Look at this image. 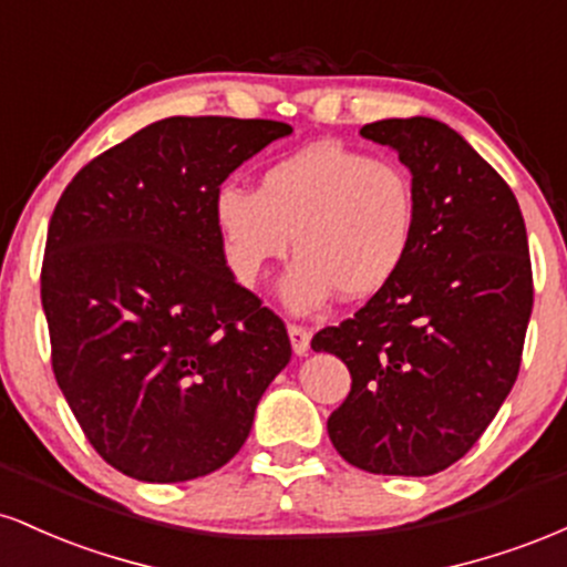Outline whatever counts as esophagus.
<instances>
[{
  "mask_svg": "<svg viewBox=\"0 0 567 567\" xmlns=\"http://www.w3.org/2000/svg\"><path fill=\"white\" fill-rule=\"evenodd\" d=\"M288 333H290V341H292V351H296V354H306V351H309L311 330L306 328V324L290 322L288 324Z\"/></svg>",
  "mask_w": 567,
  "mask_h": 567,
  "instance_id": "esophagus-1",
  "label": "esophagus"
}]
</instances>
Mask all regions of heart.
<instances>
[{
	"label": "heart",
	"mask_w": 567,
	"mask_h": 567,
	"mask_svg": "<svg viewBox=\"0 0 567 567\" xmlns=\"http://www.w3.org/2000/svg\"><path fill=\"white\" fill-rule=\"evenodd\" d=\"M226 258L256 285L290 250L298 264L282 285L290 309L311 311L341 296L365 301L400 275L415 239V184L400 162L341 143H311L275 162L258 192L226 184L216 194Z\"/></svg>",
	"instance_id": "b5f03b06"
}]
</instances>
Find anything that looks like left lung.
<instances>
[{
  "mask_svg": "<svg viewBox=\"0 0 567 567\" xmlns=\"http://www.w3.org/2000/svg\"><path fill=\"white\" fill-rule=\"evenodd\" d=\"M415 184V239L400 275L311 349L347 362L330 442L357 470L429 477L483 437L512 392L533 309L517 197L455 130L429 116L360 130Z\"/></svg>",
  "mask_w": 567,
  "mask_h": 567,
  "instance_id": "obj_1",
  "label": "left lung"
}]
</instances>
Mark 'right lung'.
I'll list each match as a JSON object with an SVG mask.
<instances>
[{"mask_svg": "<svg viewBox=\"0 0 567 567\" xmlns=\"http://www.w3.org/2000/svg\"><path fill=\"white\" fill-rule=\"evenodd\" d=\"M292 127L171 116L63 188L42 261L50 360L106 464L143 483L220 470L290 362L285 322L234 279L216 220L229 175Z\"/></svg>", "mask_w": 567, "mask_h": 567, "instance_id": "add662e5", "label": "right lung"}]
</instances>
